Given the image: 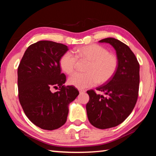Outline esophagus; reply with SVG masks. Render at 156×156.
<instances>
[{
  "label": "esophagus",
  "mask_w": 156,
  "mask_h": 156,
  "mask_svg": "<svg viewBox=\"0 0 156 156\" xmlns=\"http://www.w3.org/2000/svg\"><path fill=\"white\" fill-rule=\"evenodd\" d=\"M79 92H80V94H83L84 92H85V90H84V89H79Z\"/></svg>",
  "instance_id": "esophagus-1"
}]
</instances>
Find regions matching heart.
Here are the masks:
<instances>
[{
	"mask_svg": "<svg viewBox=\"0 0 156 156\" xmlns=\"http://www.w3.org/2000/svg\"><path fill=\"white\" fill-rule=\"evenodd\" d=\"M76 56L80 59L89 60L84 73L76 72L69 78V83L78 89L94 86L97 83L102 84L109 81L118 67V58L109 54L107 49L97 44H91L76 49ZM77 57L71 52H66L60 60L62 69L67 73L74 71Z\"/></svg>",
	"mask_w": 156,
	"mask_h": 156,
	"instance_id": "1",
	"label": "heart"
}]
</instances>
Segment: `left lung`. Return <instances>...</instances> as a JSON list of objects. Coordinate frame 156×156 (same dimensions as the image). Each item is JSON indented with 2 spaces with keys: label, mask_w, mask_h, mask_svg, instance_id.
<instances>
[{
  "label": "left lung",
  "mask_w": 156,
  "mask_h": 156,
  "mask_svg": "<svg viewBox=\"0 0 156 156\" xmlns=\"http://www.w3.org/2000/svg\"><path fill=\"white\" fill-rule=\"evenodd\" d=\"M99 43H109L116 51L118 67L107 83L96 88L105 96L89 90V100L86 105L89 121L95 127L109 129L124 122L136 104L140 84V65L131 49L113 38Z\"/></svg>",
  "instance_id": "1"
}]
</instances>
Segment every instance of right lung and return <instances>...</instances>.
<instances>
[{
  "label": "right lung",
  "mask_w": 156,
  "mask_h": 156,
  "mask_svg": "<svg viewBox=\"0 0 156 156\" xmlns=\"http://www.w3.org/2000/svg\"><path fill=\"white\" fill-rule=\"evenodd\" d=\"M68 47L41 41L26 49L18 68V98L25 115L36 126L54 130L67 121L69 105L78 96L77 89L63 85L60 60ZM59 87L52 92L53 88Z\"/></svg>",
  "instance_id": "add662e5"
}]
</instances>
